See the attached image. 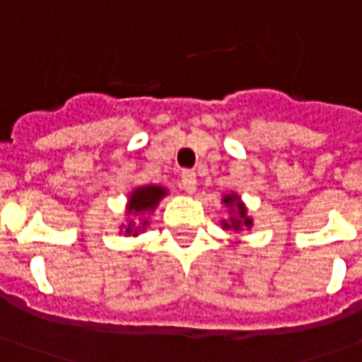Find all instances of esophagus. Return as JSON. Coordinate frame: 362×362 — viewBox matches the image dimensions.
I'll return each instance as SVG.
<instances>
[{
	"label": "esophagus",
	"instance_id": "esophagus-1",
	"mask_svg": "<svg viewBox=\"0 0 362 362\" xmlns=\"http://www.w3.org/2000/svg\"><path fill=\"white\" fill-rule=\"evenodd\" d=\"M180 184H182V190H184L186 194L196 192V174H194L192 170H184V172H182Z\"/></svg>",
	"mask_w": 362,
	"mask_h": 362
}]
</instances>
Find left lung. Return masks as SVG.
Returning a JSON list of instances; mask_svg holds the SVG:
<instances>
[{"instance_id":"obj_1","label":"left lung","mask_w":362,"mask_h":362,"mask_svg":"<svg viewBox=\"0 0 362 362\" xmlns=\"http://www.w3.org/2000/svg\"><path fill=\"white\" fill-rule=\"evenodd\" d=\"M222 204L228 208V218L220 220V224H222V228L224 230H243V228H252V218L248 216V210H246V206L240 200V196L236 192L232 194H224V198H222Z\"/></svg>"}]
</instances>
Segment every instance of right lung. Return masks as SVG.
Instances as JSON below:
<instances>
[{
	"label": "right lung",
	"mask_w": 362,
	"mask_h": 362,
	"mask_svg": "<svg viewBox=\"0 0 362 362\" xmlns=\"http://www.w3.org/2000/svg\"><path fill=\"white\" fill-rule=\"evenodd\" d=\"M168 194V188L158 186V184H146L134 188L128 196V204H126V216L128 220L119 226V230L126 236H138L140 232L148 228L150 220L148 214H152L160 204V200Z\"/></svg>",
	"instance_id": "add662e5"
}]
</instances>
